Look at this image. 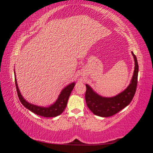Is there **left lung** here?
<instances>
[{
	"label": "left lung",
	"mask_w": 153,
	"mask_h": 153,
	"mask_svg": "<svg viewBox=\"0 0 153 153\" xmlns=\"http://www.w3.org/2000/svg\"><path fill=\"white\" fill-rule=\"evenodd\" d=\"M135 61L134 72L129 85L123 91L113 97H104L96 92L92 87L85 84V101L88 108L94 114L100 117H110L128 106L135 96L138 79V65L137 57L131 52Z\"/></svg>",
	"instance_id": "obj_1"
}]
</instances>
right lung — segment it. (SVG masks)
<instances>
[{
  "label": "right lung",
  "instance_id": "1",
  "mask_svg": "<svg viewBox=\"0 0 153 153\" xmlns=\"http://www.w3.org/2000/svg\"><path fill=\"white\" fill-rule=\"evenodd\" d=\"M14 73H15L16 88L18 98H19L20 102L25 108L29 109L33 113L45 117H57L64 112V110H65L66 107L69 97L70 96L71 91L75 85V82H72L64 87L61 91V93L59 95L58 98L55 101V102L47 107V106H41L32 104L24 99L21 94L19 88H18L15 70H14Z\"/></svg>",
  "mask_w": 153,
  "mask_h": 153
}]
</instances>
